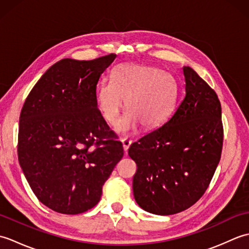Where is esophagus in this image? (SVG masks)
I'll return each instance as SVG.
<instances>
[{"label":"esophagus","instance_id":"1","mask_svg":"<svg viewBox=\"0 0 249 249\" xmlns=\"http://www.w3.org/2000/svg\"><path fill=\"white\" fill-rule=\"evenodd\" d=\"M131 142H133V141H131L128 138H123V139H122V144H123V149H124L125 153H127L129 146L131 144Z\"/></svg>","mask_w":249,"mask_h":249}]
</instances>
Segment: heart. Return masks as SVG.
I'll return each instance as SVG.
<instances>
[{
	"label": "heart",
	"mask_w": 249,
	"mask_h": 249,
	"mask_svg": "<svg viewBox=\"0 0 249 249\" xmlns=\"http://www.w3.org/2000/svg\"><path fill=\"white\" fill-rule=\"evenodd\" d=\"M178 88L170 73L155 67L122 65L112 73L111 80L99 83L97 106L103 118L116 125L125 99L128 111L118 125L120 134L135 133L142 123L153 129L162 125L176 109Z\"/></svg>",
	"instance_id": "1"
}]
</instances>
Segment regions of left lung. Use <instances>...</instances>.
Returning <instances> with one entry per match:
<instances>
[{
    "label": "left lung",
    "mask_w": 249,
    "mask_h": 249,
    "mask_svg": "<svg viewBox=\"0 0 249 249\" xmlns=\"http://www.w3.org/2000/svg\"><path fill=\"white\" fill-rule=\"evenodd\" d=\"M185 96L160 127L134 142L133 188L146 212L172 215L202 197L220 160L224 141L217 94L193 68L183 67Z\"/></svg>",
    "instance_id": "1"
}]
</instances>
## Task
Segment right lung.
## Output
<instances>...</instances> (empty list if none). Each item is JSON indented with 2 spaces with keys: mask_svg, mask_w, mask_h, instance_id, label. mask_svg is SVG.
Returning <instances> with one entry per match:
<instances>
[{
  "mask_svg": "<svg viewBox=\"0 0 249 249\" xmlns=\"http://www.w3.org/2000/svg\"><path fill=\"white\" fill-rule=\"evenodd\" d=\"M115 56L56 62L21 109L19 163L37 199L57 213L76 215L94 208L124 155L96 99L99 78Z\"/></svg>",
  "mask_w": 249,
  "mask_h": 249,
  "instance_id": "1",
  "label": "right lung"
}]
</instances>
